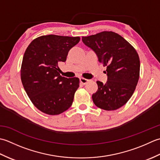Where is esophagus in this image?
I'll use <instances>...</instances> for the list:
<instances>
[{"instance_id":"esophagus-1","label":"esophagus","mask_w":160,"mask_h":160,"mask_svg":"<svg viewBox=\"0 0 160 160\" xmlns=\"http://www.w3.org/2000/svg\"><path fill=\"white\" fill-rule=\"evenodd\" d=\"M79 80H80V82L81 83H82V84H86V83H87L88 82V79H84V78H82V77H81V78H80V79H79Z\"/></svg>"}]
</instances>
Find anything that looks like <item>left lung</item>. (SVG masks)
Segmentation results:
<instances>
[{
	"instance_id": "left-lung-1",
	"label": "left lung",
	"mask_w": 160,
	"mask_h": 160,
	"mask_svg": "<svg viewBox=\"0 0 160 160\" xmlns=\"http://www.w3.org/2000/svg\"><path fill=\"white\" fill-rule=\"evenodd\" d=\"M82 41L106 67L107 81H97L98 90L92 96L94 103L106 110L119 108L132 97L138 82L140 61L138 52L128 41L113 32L83 37Z\"/></svg>"
}]
</instances>
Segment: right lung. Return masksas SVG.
Here are the masks:
<instances>
[{
  "label": "right lung",
  "instance_id": "obj_1",
  "mask_svg": "<svg viewBox=\"0 0 160 160\" xmlns=\"http://www.w3.org/2000/svg\"><path fill=\"white\" fill-rule=\"evenodd\" d=\"M79 41V37L41 36L26 49L21 65V81L31 102L41 112L59 115L72 104L79 79L61 77L58 64L66 61L68 52Z\"/></svg>",
  "mask_w": 160,
  "mask_h": 160
}]
</instances>
